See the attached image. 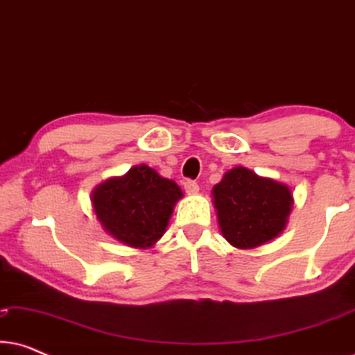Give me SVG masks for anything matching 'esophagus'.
<instances>
[{
  "instance_id": "obj_1",
  "label": "esophagus",
  "mask_w": 355,
  "mask_h": 355,
  "mask_svg": "<svg viewBox=\"0 0 355 355\" xmlns=\"http://www.w3.org/2000/svg\"><path fill=\"white\" fill-rule=\"evenodd\" d=\"M184 191H186V193H189V196H196L198 192V184L193 181H186L184 182Z\"/></svg>"
}]
</instances>
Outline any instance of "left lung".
Here are the masks:
<instances>
[{"label":"left lung","mask_w":355,"mask_h":355,"mask_svg":"<svg viewBox=\"0 0 355 355\" xmlns=\"http://www.w3.org/2000/svg\"><path fill=\"white\" fill-rule=\"evenodd\" d=\"M211 202L221 236L236 249L247 250L276 239L286 230L294 193L288 184L236 166L213 186Z\"/></svg>","instance_id":"left-lung-1"}]
</instances>
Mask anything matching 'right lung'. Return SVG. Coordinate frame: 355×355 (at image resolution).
<instances>
[{
    "label": "right lung",
    "mask_w": 355,
    "mask_h": 355,
    "mask_svg": "<svg viewBox=\"0 0 355 355\" xmlns=\"http://www.w3.org/2000/svg\"><path fill=\"white\" fill-rule=\"evenodd\" d=\"M184 192L145 163L123 176L96 184L90 193L92 210L101 230L121 244L145 250L162 239Z\"/></svg>",
    "instance_id": "right-lung-1"
}]
</instances>
